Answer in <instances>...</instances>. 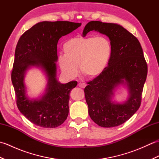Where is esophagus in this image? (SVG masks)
<instances>
[{
	"label": "esophagus",
	"instance_id": "esophagus-1",
	"mask_svg": "<svg viewBox=\"0 0 159 159\" xmlns=\"http://www.w3.org/2000/svg\"><path fill=\"white\" fill-rule=\"evenodd\" d=\"M78 86H79V87H81V88H84V87L86 86V85H85V83H79V84H78Z\"/></svg>",
	"mask_w": 159,
	"mask_h": 159
}]
</instances>
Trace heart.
I'll return each instance as SVG.
<instances>
[{
    "label": "heart",
    "instance_id": "1",
    "mask_svg": "<svg viewBox=\"0 0 159 159\" xmlns=\"http://www.w3.org/2000/svg\"><path fill=\"white\" fill-rule=\"evenodd\" d=\"M64 55H59L58 63L67 76H76L79 66L83 76L93 79L105 70L111 57L112 47L104 37H76L63 46Z\"/></svg>",
    "mask_w": 159,
    "mask_h": 159
}]
</instances>
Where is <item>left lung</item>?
I'll use <instances>...</instances> for the list:
<instances>
[{
	"label": "left lung",
	"mask_w": 159,
	"mask_h": 159,
	"mask_svg": "<svg viewBox=\"0 0 159 159\" xmlns=\"http://www.w3.org/2000/svg\"><path fill=\"white\" fill-rule=\"evenodd\" d=\"M92 31L109 38L112 53L104 72L87 83L84 89L89 115L101 127L117 126L139 109L148 74L147 63L139 40L122 26L91 21L84 28L82 36ZM120 85L129 93L124 103L114 100V93Z\"/></svg>",
	"instance_id": "8db88e82"
}]
</instances>
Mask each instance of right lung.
I'll return each mask as SVG.
<instances>
[{
    "mask_svg": "<svg viewBox=\"0 0 159 159\" xmlns=\"http://www.w3.org/2000/svg\"><path fill=\"white\" fill-rule=\"evenodd\" d=\"M80 25L68 21L40 22L24 33L17 43L11 72L17 106L20 113L37 126L56 128L68 116L70 93L77 82L63 84L57 80V46L62 36ZM32 67L41 69L47 80L45 93L37 99L28 96L24 83L25 73Z\"/></svg>",
    "mask_w": 159,
    "mask_h": 159,
    "instance_id": "1",
    "label": "right lung"
}]
</instances>
